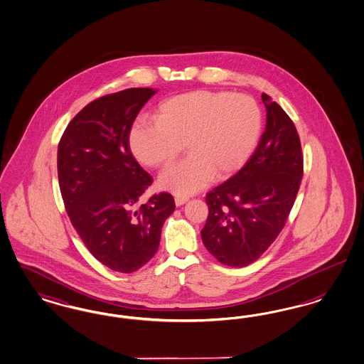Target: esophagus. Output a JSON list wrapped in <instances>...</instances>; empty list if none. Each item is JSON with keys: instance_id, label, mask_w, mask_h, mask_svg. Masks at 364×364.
<instances>
[{"instance_id": "1", "label": "esophagus", "mask_w": 364, "mask_h": 364, "mask_svg": "<svg viewBox=\"0 0 364 364\" xmlns=\"http://www.w3.org/2000/svg\"><path fill=\"white\" fill-rule=\"evenodd\" d=\"M186 202H188L186 197H176V206H182V205H185Z\"/></svg>"}]
</instances>
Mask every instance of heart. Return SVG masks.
I'll list each match as a JSON object with an SVG mask.
<instances>
[{
	"label": "heart",
	"mask_w": 364,
	"mask_h": 364,
	"mask_svg": "<svg viewBox=\"0 0 364 364\" xmlns=\"http://www.w3.org/2000/svg\"><path fill=\"white\" fill-rule=\"evenodd\" d=\"M155 122H139L129 149L139 162L159 168L186 146L188 158L159 176V186L179 197L193 196L213 179H227L248 162L262 132V112L244 95L197 90L164 100Z\"/></svg>",
	"instance_id": "1"
}]
</instances>
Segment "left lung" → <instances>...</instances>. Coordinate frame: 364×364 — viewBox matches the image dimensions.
I'll return each mask as SVG.
<instances>
[{
	"mask_svg": "<svg viewBox=\"0 0 364 364\" xmlns=\"http://www.w3.org/2000/svg\"><path fill=\"white\" fill-rule=\"evenodd\" d=\"M266 131L242 170L206 196L201 230L206 250L230 267L259 259L284 227L302 179V151L294 122L262 95Z\"/></svg>",
	"mask_w": 364,
	"mask_h": 364,
	"instance_id": "1",
	"label": "left lung"
}]
</instances>
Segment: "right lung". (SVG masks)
Segmentation results:
<instances>
[{
  "mask_svg": "<svg viewBox=\"0 0 364 364\" xmlns=\"http://www.w3.org/2000/svg\"><path fill=\"white\" fill-rule=\"evenodd\" d=\"M155 89L105 95L70 122L58 147V178L73 227L108 269L129 274L156 254L164 221L176 209L171 194L136 205L152 178L129 149L137 113Z\"/></svg>",
  "mask_w": 364,
  "mask_h": 364,
  "instance_id": "obj_1",
  "label": "right lung"
}]
</instances>
